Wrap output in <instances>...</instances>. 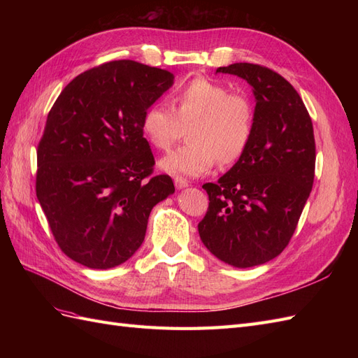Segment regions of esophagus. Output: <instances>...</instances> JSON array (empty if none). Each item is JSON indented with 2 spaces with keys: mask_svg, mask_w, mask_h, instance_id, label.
Segmentation results:
<instances>
[{
  "mask_svg": "<svg viewBox=\"0 0 358 358\" xmlns=\"http://www.w3.org/2000/svg\"><path fill=\"white\" fill-rule=\"evenodd\" d=\"M175 185H176V188L182 189V188H187V187L189 185V182H188L187 179H183V178L176 176V178H175Z\"/></svg>",
  "mask_w": 358,
  "mask_h": 358,
  "instance_id": "1",
  "label": "esophagus"
}]
</instances>
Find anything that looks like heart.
<instances>
[{
  "instance_id": "heart-1",
  "label": "heart",
  "mask_w": 358,
  "mask_h": 358,
  "mask_svg": "<svg viewBox=\"0 0 358 358\" xmlns=\"http://www.w3.org/2000/svg\"><path fill=\"white\" fill-rule=\"evenodd\" d=\"M166 103L146 107L140 128L148 143L167 150L188 127L189 143L159 161V169L173 176L197 178L210 171L216 161L230 166L239 161L254 134L255 112L245 94L230 92L222 83L196 78L171 95Z\"/></svg>"
}]
</instances>
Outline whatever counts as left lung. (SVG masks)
I'll return each mask as SVG.
<instances>
[{
	"mask_svg": "<svg viewBox=\"0 0 358 358\" xmlns=\"http://www.w3.org/2000/svg\"><path fill=\"white\" fill-rule=\"evenodd\" d=\"M216 73L252 86L255 124L245 155L203 185L209 208L199 234L216 258L246 268L278 257L294 234L315 176V138L300 95L276 71L236 62Z\"/></svg>",
	"mask_w": 358,
	"mask_h": 358,
	"instance_id": "8db88e82",
	"label": "left lung"
}]
</instances>
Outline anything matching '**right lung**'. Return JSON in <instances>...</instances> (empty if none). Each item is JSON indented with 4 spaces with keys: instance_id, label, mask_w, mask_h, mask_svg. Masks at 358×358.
I'll return each instance as SVG.
<instances>
[{
    "instance_id": "obj_1",
    "label": "right lung",
    "mask_w": 358,
    "mask_h": 358,
    "mask_svg": "<svg viewBox=\"0 0 358 358\" xmlns=\"http://www.w3.org/2000/svg\"><path fill=\"white\" fill-rule=\"evenodd\" d=\"M167 70L106 62L74 78L48 115L37 149L36 192L53 237L90 268L125 263L145 241L154 206L175 192L140 121L173 85Z\"/></svg>"
}]
</instances>
